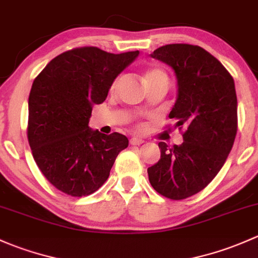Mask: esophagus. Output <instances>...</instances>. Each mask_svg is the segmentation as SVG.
I'll return each instance as SVG.
<instances>
[{"label": "esophagus", "mask_w": 258, "mask_h": 258, "mask_svg": "<svg viewBox=\"0 0 258 258\" xmlns=\"http://www.w3.org/2000/svg\"><path fill=\"white\" fill-rule=\"evenodd\" d=\"M144 143V139H142V138H138V137H133L132 139H130V144L132 145H140Z\"/></svg>", "instance_id": "34e87169"}]
</instances>
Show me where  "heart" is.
Wrapping results in <instances>:
<instances>
[{
	"label": "heart",
	"instance_id": "obj_1",
	"mask_svg": "<svg viewBox=\"0 0 258 258\" xmlns=\"http://www.w3.org/2000/svg\"><path fill=\"white\" fill-rule=\"evenodd\" d=\"M156 81L168 82L169 81L168 74L161 70V68L150 66V67H148L147 71H145V82H147V83H150V82H156ZM114 87H115V83L113 84V88Z\"/></svg>",
	"mask_w": 258,
	"mask_h": 258
}]
</instances>
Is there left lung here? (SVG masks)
Wrapping results in <instances>:
<instances>
[{"label": "left lung", "mask_w": 258, "mask_h": 258, "mask_svg": "<svg viewBox=\"0 0 258 258\" xmlns=\"http://www.w3.org/2000/svg\"><path fill=\"white\" fill-rule=\"evenodd\" d=\"M166 63L177 79V99L169 118L185 126L184 143L168 148L148 169L149 181L160 195L182 200L205 188L221 170L237 133L235 82L208 50L184 43L159 47L151 54Z\"/></svg>", "instance_id": "left-lung-1"}]
</instances>
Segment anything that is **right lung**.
Returning a JSON list of instances; mask_svg holds the SVG:
<instances>
[{
    "label": "right lung",
    "instance_id": "1",
    "mask_svg": "<svg viewBox=\"0 0 258 258\" xmlns=\"http://www.w3.org/2000/svg\"><path fill=\"white\" fill-rule=\"evenodd\" d=\"M139 55L98 47L74 48L53 58L36 77L28 98V143L37 166L55 188L81 198L109 177L125 135L89 128L94 104H102L114 79Z\"/></svg>",
    "mask_w": 258,
    "mask_h": 258
}]
</instances>
